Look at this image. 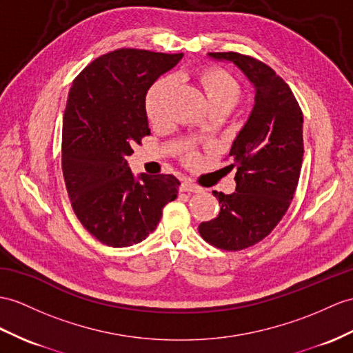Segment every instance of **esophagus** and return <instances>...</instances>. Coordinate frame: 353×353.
<instances>
[{
    "instance_id": "obj_1",
    "label": "esophagus",
    "mask_w": 353,
    "mask_h": 353,
    "mask_svg": "<svg viewBox=\"0 0 353 353\" xmlns=\"http://www.w3.org/2000/svg\"><path fill=\"white\" fill-rule=\"evenodd\" d=\"M181 190L183 192H188V193H201V192H203V188L199 187V185H196L192 181H184L181 184Z\"/></svg>"
}]
</instances>
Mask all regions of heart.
<instances>
[{
	"mask_svg": "<svg viewBox=\"0 0 353 353\" xmlns=\"http://www.w3.org/2000/svg\"><path fill=\"white\" fill-rule=\"evenodd\" d=\"M196 79L199 82L211 108H232L241 97V87H239L238 81L223 68L203 67L196 73ZM172 88H174V79L172 77H160L145 94V114H147L152 125L160 127L166 123L168 100ZM197 160H199V152L193 150H187L184 152V161L188 165H193Z\"/></svg>",
	"mask_w": 353,
	"mask_h": 353,
	"instance_id": "obj_1",
	"label": "heart"
}]
</instances>
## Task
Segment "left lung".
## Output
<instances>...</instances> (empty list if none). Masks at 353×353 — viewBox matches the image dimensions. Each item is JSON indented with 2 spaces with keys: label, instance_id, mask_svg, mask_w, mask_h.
Wrapping results in <instances>:
<instances>
[{
  "label": "left lung",
  "instance_id": "8db88e82",
  "mask_svg": "<svg viewBox=\"0 0 353 353\" xmlns=\"http://www.w3.org/2000/svg\"><path fill=\"white\" fill-rule=\"evenodd\" d=\"M210 57L238 65L256 88L254 108L228 156L236 192H212L219 216L199 225L206 243L238 252L268 236L294 199L304 156L303 112L289 85L259 59L238 52Z\"/></svg>",
  "mask_w": 353,
  "mask_h": 353
}]
</instances>
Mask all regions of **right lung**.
<instances>
[{"label":"right lung","instance_id":"right-lung-1","mask_svg":"<svg viewBox=\"0 0 353 353\" xmlns=\"http://www.w3.org/2000/svg\"><path fill=\"white\" fill-rule=\"evenodd\" d=\"M183 54L121 48L76 76L63 119L61 165L72 208L82 226L109 247L141 243L156 230L178 194L174 175L136 179L132 147L150 136L145 94Z\"/></svg>","mask_w":353,"mask_h":353}]
</instances>
